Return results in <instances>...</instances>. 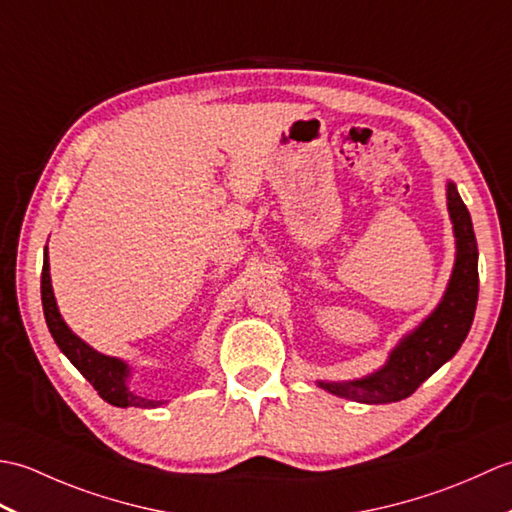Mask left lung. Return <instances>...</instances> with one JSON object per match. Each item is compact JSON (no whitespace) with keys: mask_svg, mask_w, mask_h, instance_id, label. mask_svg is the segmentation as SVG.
<instances>
[{"mask_svg":"<svg viewBox=\"0 0 512 512\" xmlns=\"http://www.w3.org/2000/svg\"><path fill=\"white\" fill-rule=\"evenodd\" d=\"M447 198L453 231L458 237V259H455L451 284L442 303L429 319L420 323L416 332H411L391 352L387 365L380 372L363 380H354V383H321L323 389L341 398L369 402V405L398 402L409 398L424 380L438 372L460 350L471 330L477 290H480L477 239L473 233L471 213L464 206L455 184H449Z\"/></svg>","mask_w":512,"mask_h":512,"instance_id":"8db88e82","label":"left lung"}]
</instances>
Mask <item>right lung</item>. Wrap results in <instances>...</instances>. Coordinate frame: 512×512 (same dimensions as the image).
I'll return each instance as SVG.
<instances>
[{"mask_svg":"<svg viewBox=\"0 0 512 512\" xmlns=\"http://www.w3.org/2000/svg\"><path fill=\"white\" fill-rule=\"evenodd\" d=\"M41 303H43V314H46V323L54 343H57L59 350L70 358V363L90 380V385L99 391V396L103 400H107L114 407L149 409V407L162 405L160 400L140 398L127 389L125 385L127 365L123 361L94 352L90 345H85L79 336L70 332L68 325H65V321L61 319V314L57 310V301H54V295H52L48 255L43 257V270H41Z\"/></svg>","mask_w":512,"mask_h":512,"instance_id":"obj_1","label":"right lung"}]
</instances>
